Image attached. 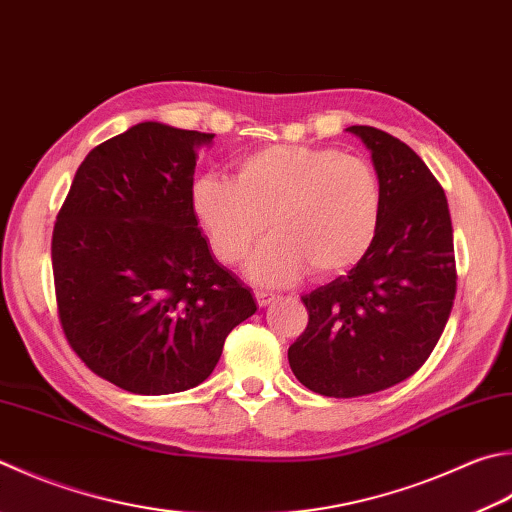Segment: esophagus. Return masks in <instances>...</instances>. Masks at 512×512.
I'll use <instances>...</instances> for the list:
<instances>
[{"label": "esophagus", "mask_w": 512, "mask_h": 512, "mask_svg": "<svg viewBox=\"0 0 512 512\" xmlns=\"http://www.w3.org/2000/svg\"><path fill=\"white\" fill-rule=\"evenodd\" d=\"M254 298H256L258 307H265V305H269V303L274 301V294H272V292H265V289H256Z\"/></svg>", "instance_id": "1"}]
</instances>
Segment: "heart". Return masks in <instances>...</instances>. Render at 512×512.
Here are the masks:
<instances>
[{"mask_svg":"<svg viewBox=\"0 0 512 512\" xmlns=\"http://www.w3.org/2000/svg\"><path fill=\"white\" fill-rule=\"evenodd\" d=\"M191 211L223 265H238L269 220L274 236L249 260V276L283 285L307 267L314 276L341 274L368 254L381 218V182L352 153L272 144L240 156L234 180L200 176Z\"/></svg>","mask_w":512,"mask_h":512,"instance_id":"obj_1","label":"heart"}]
</instances>
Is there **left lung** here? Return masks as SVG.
<instances>
[{
  "instance_id": "1",
  "label": "left lung",
  "mask_w": 512,
  "mask_h": 512,
  "mask_svg": "<svg viewBox=\"0 0 512 512\" xmlns=\"http://www.w3.org/2000/svg\"><path fill=\"white\" fill-rule=\"evenodd\" d=\"M372 151L381 182L374 243L347 276L301 296L307 327L287 359L305 388L352 399L392 388L435 350L457 292L448 200L406 142L347 129Z\"/></svg>"
}]
</instances>
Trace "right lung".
I'll use <instances>...</instances> for the list:
<instances>
[{
    "label": "right lung",
    "mask_w": 512,
    "mask_h": 512,
    "mask_svg": "<svg viewBox=\"0 0 512 512\" xmlns=\"http://www.w3.org/2000/svg\"><path fill=\"white\" fill-rule=\"evenodd\" d=\"M214 133L140 122L77 169L53 227L57 316L82 363L133 394L194 388L256 312L191 211L196 151Z\"/></svg>",
    "instance_id": "1"
}]
</instances>
